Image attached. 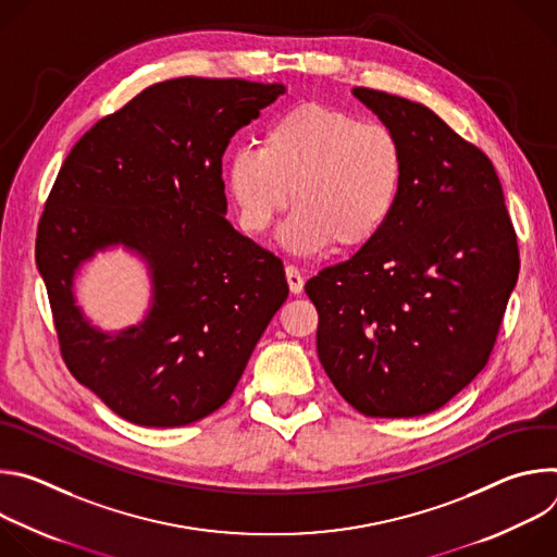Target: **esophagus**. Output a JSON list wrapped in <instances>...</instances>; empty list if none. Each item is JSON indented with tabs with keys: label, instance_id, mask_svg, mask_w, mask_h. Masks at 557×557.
<instances>
[{
	"label": "esophagus",
	"instance_id": "34e87169",
	"mask_svg": "<svg viewBox=\"0 0 557 557\" xmlns=\"http://www.w3.org/2000/svg\"><path fill=\"white\" fill-rule=\"evenodd\" d=\"M286 280H288L290 293L299 295V293L304 290V275H301V271H299L295 264H288V267H286Z\"/></svg>",
	"mask_w": 557,
	"mask_h": 557
}]
</instances>
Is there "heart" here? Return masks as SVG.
I'll use <instances>...</instances> for the list:
<instances>
[{"instance_id": "heart-1", "label": "heart", "mask_w": 557, "mask_h": 557, "mask_svg": "<svg viewBox=\"0 0 557 557\" xmlns=\"http://www.w3.org/2000/svg\"><path fill=\"white\" fill-rule=\"evenodd\" d=\"M406 178L401 140L383 123L324 103H299L237 147L224 168L237 224L264 235L288 205L282 243L295 253H357L394 218Z\"/></svg>"}]
</instances>
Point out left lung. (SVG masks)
Returning <instances> with one entry per match:
<instances>
[{
  "instance_id": "obj_1",
  "label": "left lung",
  "mask_w": 557,
  "mask_h": 557,
  "mask_svg": "<svg viewBox=\"0 0 557 557\" xmlns=\"http://www.w3.org/2000/svg\"><path fill=\"white\" fill-rule=\"evenodd\" d=\"M401 140L399 207L376 240L306 282L317 355L366 417L443 408L494 350L518 282V237L498 174L430 108L355 88Z\"/></svg>"
}]
</instances>
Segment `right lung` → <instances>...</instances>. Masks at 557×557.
Returning <instances> with one entry per match:
<instances>
[{"label": "right lung", "mask_w": 557, "mask_h": 557, "mask_svg": "<svg viewBox=\"0 0 557 557\" xmlns=\"http://www.w3.org/2000/svg\"><path fill=\"white\" fill-rule=\"evenodd\" d=\"M284 95L282 84L181 76L92 125L63 161L39 218L35 258L63 361L119 417L178 428L226 404L288 297L282 260L237 233L222 153ZM125 244L150 264L146 320L101 334L73 304L75 269Z\"/></svg>", "instance_id": "right-lung-1"}]
</instances>
